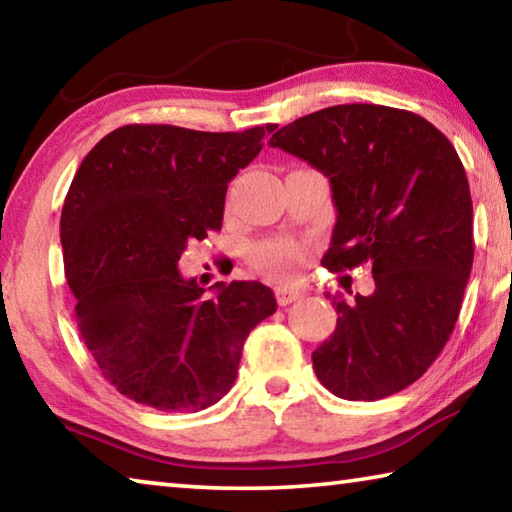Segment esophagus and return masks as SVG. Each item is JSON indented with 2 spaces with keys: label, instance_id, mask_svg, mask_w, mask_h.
<instances>
[{
  "label": "esophagus",
  "instance_id": "34e87169",
  "mask_svg": "<svg viewBox=\"0 0 512 512\" xmlns=\"http://www.w3.org/2000/svg\"><path fill=\"white\" fill-rule=\"evenodd\" d=\"M302 298V291L300 289H293V287H277L275 289V300L280 307H287L291 302H296Z\"/></svg>",
  "mask_w": 512,
  "mask_h": 512
}]
</instances>
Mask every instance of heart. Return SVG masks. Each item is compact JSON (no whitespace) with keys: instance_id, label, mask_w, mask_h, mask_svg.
<instances>
[{"instance_id":"heart-1","label":"heart","mask_w":512,"mask_h":512,"mask_svg":"<svg viewBox=\"0 0 512 512\" xmlns=\"http://www.w3.org/2000/svg\"><path fill=\"white\" fill-rule=\"evenodd\" d=\"M302 248L293 241H268L255 248L253 264L262 273L277 277V280H293L298 275L302 264Z\"/></svg>"}]
</instances>
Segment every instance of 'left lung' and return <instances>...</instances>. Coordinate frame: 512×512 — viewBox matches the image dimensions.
Segmentation results:
<instances>
[{"label": "left lung", "mask_w": 512, "mask_h": 512, "mask_svg": "<svg viewBox=\"0 0 512 512\" xmlns=\"http://www.w3.org/2000/svg\"><path fill=\"white\" fill-rule=\"evenodd\" d=\"M268 146L323 171L336 225L329 271L372 266L370 296H327L336 329L311 354L343 400H381L420 379L454 332L472 271L470 185L452 142L409 110L345 103L280 128Z\"/></svg>", "instance_id": "8db88e82"}]
</instances>
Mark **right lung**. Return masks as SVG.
<instances>
[{
	"mask_svg": "<svg viewBox=\"0 0 512 512\" xmlns=\"http://www.w3.org/2000/svg\"><path fill=\"white\" fill-rule=\"evenodd\" d=\"M273 131L128 124L76 171L60 216L74 318L101 375L128 400L176 413L219 402L250 329L275 314L262 282H216L203 296L178 271L189 244L221 230L228 183Z\"/></svg>",
	"mask_w": 512,
	"mask_h": 512,
	"instance_id": "add662e5",
	"label": "right lung"
}]
</instances>
